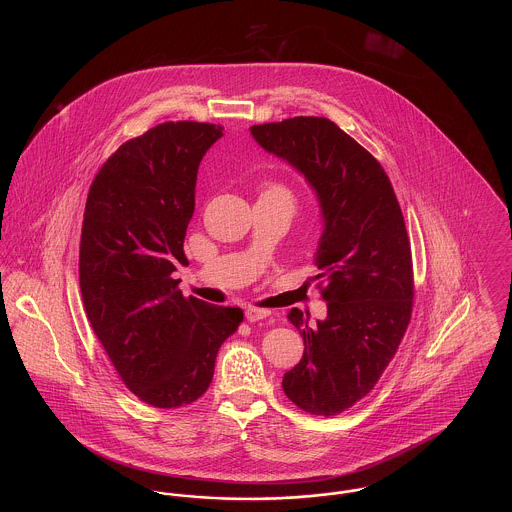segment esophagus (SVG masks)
Here are the masks:
<instances>
[{"mask_svg":"<svg viewBox=\"0 0 512 512\" xmlns=\"http://www.w3.org/2000/svg\"><path fill=\"white\" fill-rule=\"evenodd\" d=\"M268 315H270L268 309H259V307H247V309H245V318H247L249 322L263 320V318H267Z\"/></svg>","mask_w":512,"mask_h":512,"instance_id":"obj_1","label":"esophagus"}]
</instances>
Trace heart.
Returning <instances> with one entry per match:
<instances>
[{"label": "heart", "instance_id": "obj_1", "mask_svg": "<svg viewBox=\"0 0 512 512\" xmlns=\"http://www.w3.org/2000/svg\"><path fill=\"white\" fill-rule=\"evenodd\" d=\"M261 195L278 197V199L286 201V203L292 207V211L295 209V194H293L292 188H290L288 184H284V182H278V180L267 182V184L263 186V192H261Z\"/></svg>", "mask_w": 512, "mask_h": 512}]
</instances>
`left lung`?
Returning a JSON list of instances; mask_svg holds the SVG:
<instances>
[{
	"instance_id": "8db88e82",
	"label": "left lung",
	"mask_w": 512,
	"mask_h": 512,
	"mask_svg": "<svg viewBox=\"0 0 512 512\" xmlns=\"http://www.w3.org/2000/svg\"><path fill=\"white\" fill-rule=\"evenodd\" d=\"M251 134L303 172L320 199L324 232L315 265L328 317L309 324V311H290L305 351L282 388L301 411L334 416L376 386L411 322L413 255L405 219L384 167L336 122L293 117L255 124Z\"/></svg>"
}]
</instances>
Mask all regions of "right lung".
I'll use <instances>...</instances> for the list:
<instances>
[{
	"label": "right lung",
	"mask_w": 512,
	"mask_h": 512,
	"mask_svg": "<svg viewBox=\"0 0 512 512\" xmlns=\"http://www.w3.org/2000/svg\"><path fill=\"white\" fill-rule=\"evenodd\" d=\"M220 124L169 121L124 142L86 199L78 278L99 343L122 384L157 409L197 401L213 380L220 345L244 320L240 307L184 297L195 178Z\"/></svg>",
	"instance_id": "add662e5"
}]
</instances>
